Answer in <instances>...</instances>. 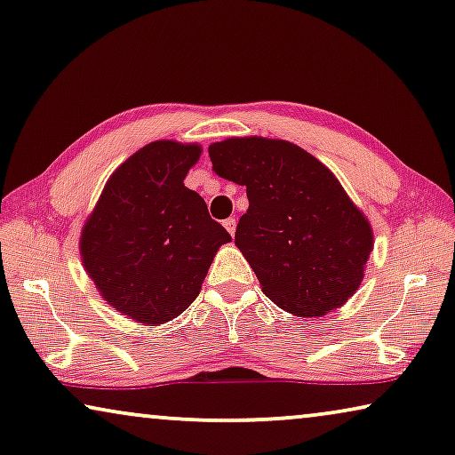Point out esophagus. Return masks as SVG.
<instances>
[{
	"label": "esophagus",
	"mask_w": 455,
	"mask_h": 455,
	"mask_svg": "<svg viewBox=\"0 0 455 455\" xmlns=\"http://www.w3.org/2000/svg\"><path fill=\"white\" fill-rule=\"evenodd\" d=\"M222 225H225V228L228 230L230 235H235V228H236V220L233 219V216H230V219H227L225 222H222Z\"/></svg>",
	"instance_id": "1"
}]
</instances>
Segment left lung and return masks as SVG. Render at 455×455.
Here are the masks:
<instances>
[{"instance_id": "obj_1", "label": "left lung", "mask_w": 455, "mask_h": 455, "mask_svg": "<svg viewBox=\"0 0 455 455\" xmlns=\"http://www.w3.org/2000/svg\"><path fill=\"white\" fill-rule=\"evenodd\" d=\"M208 153L216 175L247 188L235 245L263 294L300 316L341 307L363 280L374 236L335 175L288 140L228 139Z\"/></svg>"}]
</instances>
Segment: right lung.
I'll return each instance as SVG.
<instances>
[{
    "label": "right lung",
    "mask_w": 455,
    "mask_h": 455,
    "mask_svg": "<svg viewBox=\"0 0 455 455\" xmlns=\"http://www.w3.org/2000/svg\"><path fill=\"white\" fill-rule=\"evenodd\" d=\"M198 157V145L142 147L112 173L81 233L84 266L106 302L151 327L184 313L230 241L184 186Z\"/></svg>",
    "instance_id": "right-lung-1"
}]
</instances>
